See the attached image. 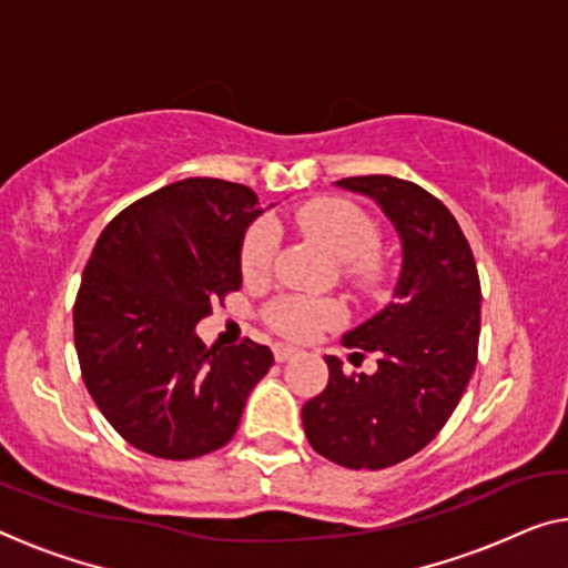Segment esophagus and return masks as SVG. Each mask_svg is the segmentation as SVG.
<instances>
[{
  "label": "esophagus",
  "mask_w": 568,
  "mask_h": 568,
  "mask_svg": "<svg viewBox=\"0 0 568 568\" xmlns=\"http://www.w3.org/2000/svg\"><path fill=\"white\" fill-rule=\"evenodd\" d=\"M273 354H275V362H287L298 354V349H293V346H285V344H275Z\"/></svg>",
  "instance_id": "1"
}]
</instances>
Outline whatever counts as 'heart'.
Listing matches in <instances>:
<instances>
[{
    "label": "heart",
    "instance_id": "1",
    "mask_svg": "<svg viewBox=\"0 0 568 568\" xmlns=\"http://www.w3.org/2000/svg\"><path fill=\"white\" fill-rule=\"evenodd\" d=\"M293 224L303 234L324 242L334 255L346 262V275L359 285H372L383 275V262L375 255L379 247V226L357 203L334 196L311 199L293 211ZM277 250V232L270 222L252 224L242 240L240 267L247 281H260L270 273ZM342 303L308 295H285L270 303L262 313L273 332L287 338H308L321 328L342 321Z\"/></svg>",
    "mask_w": 568,
    "mask_h": 568
}]
</instances>
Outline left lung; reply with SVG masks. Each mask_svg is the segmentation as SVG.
Wrapping results in <instances>:
<instances>
[{
	"label": "left lung",
	"instance_id": "1",
	"mask_svg": "<svg viewBox=\"0 0 568 568\" xmlns=\"http://www.w3.org/2000/svg\"><path fill=\"white\" fill-rule=\"evenodd\" d=\"M390 219L403 242L395 298L346 332L349 349L377 354L375 375L328 365L326 390L303 405L308 444L346 469H385L436 438L477 365L481 287L471 247L452 211L393 175L336 181Z\"/></svg>",
	"mask_w": 568,
	"mask_h": 568
}]
</instances>
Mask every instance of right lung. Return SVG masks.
<instances>
[{"label":"right lung","mask_w":568,"mask_h":568,"mask_svg":"<svg viewBox=\"0 0 568 568\" xmlns=\"http://www.w3.org/2000/svg\"><path fill=\"white\" fill-rule=\"evenodd\" d=\"M262 214L255 191L185 178L120 211L97 240L73 306L83 383L126 444L196 459L230 444L273 352L209 346L196 324L242 287L240 250Z\"/></svg>","instance_id":"add662e5"}]
</instances>
